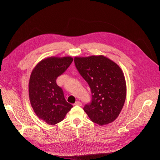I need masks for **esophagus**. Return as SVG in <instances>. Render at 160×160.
Returning <instances> with one entry per match:
<instances>
[{"instance_id": "esophagus-1", "label": "esophagus", "mask_w": 160, "mask_h": 160, "mask_svg": "<svg viewBox=\"0 0 160 160\" xmlns=\"http://www.w3.org/2000/svg\"><path fill=\"white\" fill-rule=\"evenodd\" d=\"M75 105H79V106H82V102L80 101H77L75 103Z\"/></svg>"}]
</instances>
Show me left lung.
Masks as SVG:
<instances>
[{
    "instance_id": "left-lung-1",
    "label": "left lung",
    "mask_w": 160,
    "mask_h": 160,
    "mask_svg": "<svg viewBox=\"0 0 160 160\" xmlns=\"http://www.w3.org/2000/svg\"><path fill=\"white\" fill-rule=\"evenodd\" d=\"M74 61L92 94V101L83 108L88 117L99 125L115 121L127 95L125 78L120 67L102 55L75 57Z\"/></svg>"
}]
</instances>
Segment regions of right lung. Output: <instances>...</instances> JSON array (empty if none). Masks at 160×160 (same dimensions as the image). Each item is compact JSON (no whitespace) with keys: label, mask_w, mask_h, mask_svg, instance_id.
<instances>
[{"label":"right lung","mask_w":160,"mask_h":160,"mask_svg":"<svg viewBox=\"0 0 160 160\" xmlns=\"http://www.w3.org/2000/svg\"><path fill=\"white\" fill-rule=\"evenodd\" d=\"M73 59L49 57L40 61L30 75L28 91L30 104L36 115L49 125L63 120L73 106L67 102L57 78L72 64Z\"/></svg>","instance_id":"1"}]
</instances>
